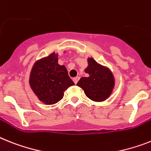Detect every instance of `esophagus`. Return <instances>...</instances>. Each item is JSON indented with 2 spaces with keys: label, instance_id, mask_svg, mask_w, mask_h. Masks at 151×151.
<instances>
[{
  "label": "esophagus",
  "instance_id": "obj_1",
  "mask_svg": "<svg viewBox=\"0 0 151 151\" xmlns=\"http://www.w3.org/2000/svg\"><path fill=\"white\" fill-rule=\"evenodd\" d=\"M78 80H79V77H76V78H73V81L75 84H77V83H78Z\"/></svg>",
  "mask_w": 151,
  "mask_h": 151
}]
</instances>
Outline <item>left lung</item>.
<instances>
[{"mask_svg":"<svg viewBox=\"0 0 151 151\" xmlns=\"http://www.w3.org/2000/svg\"><path fill=\"white\" fill-rule=\"evenodd\" d=\"M87 63L85 73L89 76L81 78L77 85L81 87L86 96L92 101H104L111 96L114 87V75L109 68L98 64L93 58H87Z\"/></svg>","mask_w":151,"mask_h":151,"instance_id":"left-lung-1","label":"left lung"}]
</instances>
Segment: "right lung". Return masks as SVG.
<instances>
[{
  "label": "right lung",
  "mask_w": 151,
  "mask_h": 151,
  "mask_svg": "<svg viewBox=\"0 0 151 151\" xmlns=\"http://www.w3.org/2000/svg\"><path fill=\"white\" fill-rule=\"evenodd\" d=\"M29 83L38 99L47 105L60 101L64 91L74 84L65 66L58 64V54L54 52L35 62Z\"/></svg>",
  "instance_id": "right-lung-1"
}]
</instances>
